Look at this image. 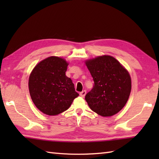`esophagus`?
I'll return each mask as SVG.
<instances>
[{"instance_id": "obj_1", "label": "esophagus", "mask_w": 159, "mask_h": 159, "mask_svg": "<svg viewBox=\"0 0 159 159\" xmlns=\"http://www.w3.org/2000/svg\"><path fill=\"white\" fill-rule=\"evenodd\" d=\"M85 94H86V91L85 90H84V91H81V92L80 93V95L81 96V98H84Z\"/></svg>"}]
</instances>
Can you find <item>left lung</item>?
<instances>
[{"instance_id":"1","label":"left lung","mask_w":159,"mask_h":159,"mask_svg":"<svg viewBox=\"0 0 159 159\" xmlns=\"http://www.w3.org/2000/svg\"><path fill=\"white\" fill-rule=\"evenodd\" d=\"M94 85L85 99L90 109L103 117L117 113L127 103L131 90L128 71L110 56H98L85 61Z\"/></svg>"}]
</instances>
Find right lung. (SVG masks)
<instances>
[{
	"instance_id": "obj_1",
	"label": "right lung",
	"mask_w": 159,
	"mask_h": 159,
	"mask_svg": "<svg viewBox=\"0 0 159 159\" xmlns=\"http://www.w3.org/2000/svg\"><path fill=\"white\" fill-rule=\"evenodd\" d=\"M68 63L64 59L50 56L33 69L28 88L33 103L46 115H57L68 109L79 94L71 80L66 75Z\"/></svg>"
}]
</instances>
